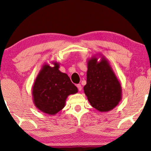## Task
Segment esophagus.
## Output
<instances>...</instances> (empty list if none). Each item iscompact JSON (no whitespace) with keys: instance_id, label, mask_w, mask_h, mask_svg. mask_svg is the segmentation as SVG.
Instances as JSON below:
<instances>
[{"instance_id":"1","label":"esophagus","mask_w":151,"mask_h":151,"mask_svg":"<svg viewBox=\"0 0 151 151\" xmlns=\"http://www.w3.org/2000/svg\"><path fill=\"white\" fill-rule=\"evenodd\" d=\"M77 88H78V90H79V91H81L82 88H81V84H77Z\"/></svg>"}]
</instances>
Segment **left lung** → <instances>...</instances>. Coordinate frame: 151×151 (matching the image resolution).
<instances>
[{"mask_svg":"<svg viewBox=\"0 0 151 151\" xmlns=\"http://www.w3.org/2000/svg\"><path fill=\"white\" fill-rule=\"evenodd\" d=\"M98 55L88 60L83 91L93 107L100 112H107L122 100V86L107 59L100 53Z\"/></svg>","mask_w":151,"mask_h":151,"instance_id":"left-lung-1","label":"left lung"}]
</instances>
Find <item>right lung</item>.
Here are the masks:
<instances>
[{
  "instance_id": "obj_1",
  "label": "right lung",
  "mask_w": 151,
  "mask_h": 151,
  "mask_svg": "<svg viewBox=\"0 0 151 151\" xmlns=\"http://www.w3.org/2000/svg\"><path fill=\"white\" fill-rule=\"evenodd\" d=\"M53 66L44 64L32 88L34 104L43 113L53 116L65 106L70 95L78 92L68 75L59 70L58 63L51 61Z\"/></svg>"
}]
</instances>
